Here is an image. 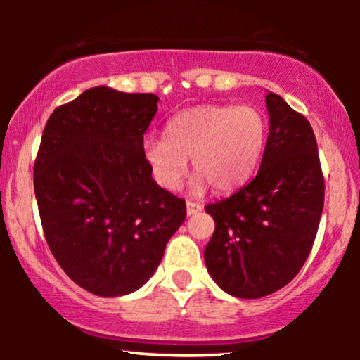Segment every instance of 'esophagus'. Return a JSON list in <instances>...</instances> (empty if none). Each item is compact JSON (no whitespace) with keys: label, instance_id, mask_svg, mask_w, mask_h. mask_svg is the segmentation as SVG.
<instances>
[{"label":"esophagus","instance_id":"34e87169","mask_svg":"<svg viewBox=\"0 0 360 360\" xmlns=\"http://www.w3.org/2000/svg\"><path fill=\"white\" fill-rule=\"evenodd\" d=\"M201 208H203V206L196 203V201H186V213H188V217H193V214L201 212Z\"/></svg>","mask_w":360,"mask_h":360}]
</instances>
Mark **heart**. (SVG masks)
<instances>
[{"instance_id":"b5f03b06","label":"heart","mask_w":360,"mask_h":360,"mask_svg":"<svg viewBox=\"0 0 360 360\" xmlns=\"http://www.w3.org/2000/svg\"><path fill=\"white\" fill-rule=\"evenodd\" d=\"M267 142V122L252 106L201 105L169 120L166 139L148 137L143 155L157 183L176 189L191 159L194 189L217 193L238 189L257 169Z\"/></svg>"}]
</instances>
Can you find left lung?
<instances>
[{
    "label": "left lung",
    "instance_id": "8db88e82",
    "mask_svg": "<svg viewBox=\"0 0 360 360\" xmlns=\"http://www.w3.org/2000/svg\"><path fill=\"white\" fill-rule=\"evenodd\" d=\"M266 101L271 128L257 176L205 206L214 220L206 267L223 291L243 300L272 295L295 279L311 252L325 200L311 125L278 94Z\"/></svg>",
    "mask_w": 360,
    "mask_h": 360
}]
</instances>
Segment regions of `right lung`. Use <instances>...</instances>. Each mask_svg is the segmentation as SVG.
I'll use <instances>...</instances> for the list:
<instances>
[{"mask_svg": "<svg viewBox=\"0 0 360 360\" xmlns=\"http://www.w3.org/2000/svg\"><path fill=\"white\" fill-rule=\"evenodd\" d=\"M152 93L91 88L49 117L34 166L45 240L74 283L113 298L147 283L186 218L143 155Z\"/></svg>", "mask_w": 360, "mask_h": 360, "instance_id": "right-lung-1", "label": "right lung"}]
</instances>
